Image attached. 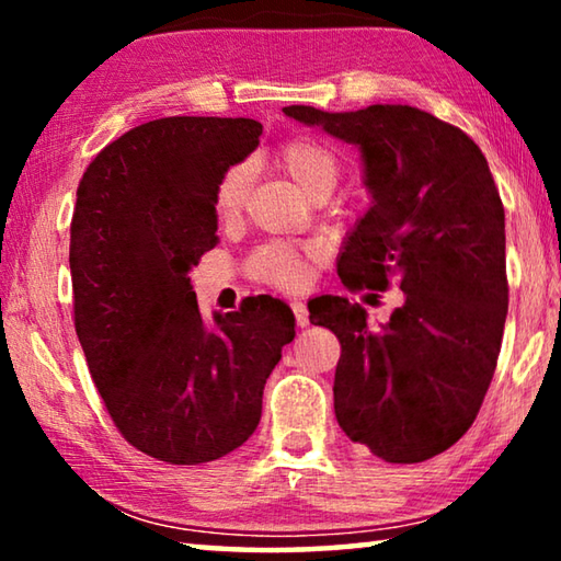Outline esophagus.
Returning a JSON list of instances; mask_svg holds the SVG:
<instances>
[{"label":"esophagus","mask_w":561,"mask_h":561,"mask_svg":"<svg viewBox=\"0 0 561 561\" xmlns=\"http://www.w3.org/2000/svg\"><path fill=\"white\" fill-rule=\"evenodd\" d=\"M291 309H294V317H297V327L299 329H307L309 327V309H307V304L299 301V299H294L291 301Z\"/></svg>","instance_id":"34e87169"}]
</instances>
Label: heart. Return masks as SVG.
Masks as SVG:
<instances>
[{
	"mask_svg": "<svg viewBox=\"0 0 561 561\" xmlns=\"http://www.w3.org/2000/svg\"><path fill=\"white\" fill-rule=\"evenodd\" d=\"M277 165L284 170L304 195L317 190H334L339 180V160L334 150L317 138H291L279 148ZM252 170L247 163L232 165L215 187V210L220 217H234L242 210ZM319 257L317 247H297L287 242L262 244L250 257V272L264 284L282 289L304 287L309 279L311 262Z\"/></svg>",
	"mask_w": 561,
	"mask_h": 561,
	"instance_id": "heart-1",
	"label": "heart"
}]
</instances>
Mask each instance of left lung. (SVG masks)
I'll return each instance as SVG.
<instances>
[{
  "instance_id": "1",
  "label": "left lung",
  "mask_w": 561,
  "mask_h": 561,
  "mask_svg": "<svg viewBox=\"0 0 561 561\" xmlns=\"http://www.w3.org/2000/svg\"><path fill=\"white\" fill-rule=\"evenodd\" d=\"M284 116L358 148L371 205L346 232V287L403 304L378 329L346 297H321L311 324L336 334V421L386 462H423L470 428L497 366L507 319L505 210L482 150L413 106H287Z\"/></svg>"
}]
</instances>
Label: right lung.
I'll list each match as a JSON object with an SVG mask.
<instances>
[{
    "instance_id": "right-lung-1",
    "label": "right lung",
    "mask_w": 561,
    "mask_h": 561,
    "mask_svg": "<svg viewBox=\"0 0 561 561\" xmlns=\"http://www.w3.org/2000/svg\"><path fill=\"white\" fill-rule=\"evenodd\" d=\"M260 136L252 118L150 121L103 148L76 190V334L123 438L170 465L217 460L257 431L294 339L291 309L267 294L207 321L187 277L220 242L217 183Z\"/></svg>"
}]
</instances>
